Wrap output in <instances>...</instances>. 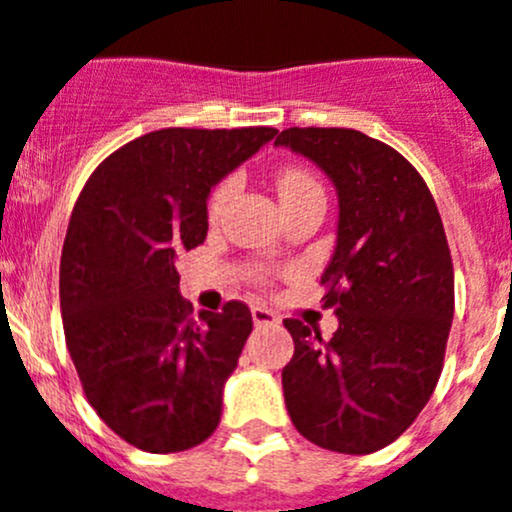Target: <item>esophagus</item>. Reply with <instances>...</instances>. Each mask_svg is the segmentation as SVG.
Segmentation results:
<instances>
[{
  "label": "esophagus",
  "mask_w": 512,
  "mask_h": 512,
  "mask_svg": "<svg viewBox=\"0 0 512 512\" xmlns=\"http://www.w3.org/2000/svg\"><path fill=\"white\" fill-rule=\"evenodd\" d=\"M252 321H255V326H278L280 318L278 313H272L270 308H265V305H252Z\"/></svg>",
  "instance_id": "obj_1"
}]
</instances>
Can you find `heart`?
<instances>
[{
  "label": "heart",
  "mask_w": 512,
  "mask_h": 512,
  "mask_svg": "<svg viewBox=\"0 0 512 512\" xmlns=\"http://www.w3.org/2000/svg\"><path fill=\"white\" fill-rule=\"evenodd\" d=\"M234 191V181H222V184L214 189L212 199H209V214L212 217H217L219 212H222V207L227 204V199L232 197ZM308 191H321V186H318V181L313 179L310 174H305V171H285L283 176L278 179V194H280V202H285V199H295L300 197V194H308Z\"/></svg>",
  "instance_id": "b5f03b06"
}]
</instances>
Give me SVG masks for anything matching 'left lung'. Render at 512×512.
<instances>
[{
  "instance_id": "8db88e82",
  "label": "left lung",
  "mask_w": 512,
  "mask_h": 512,
  "mask_svg": "<svg viewBox=\"0 0 512 512\" xmlns=\"http://www.w3.org/2000/svg\"><path fill=\"white\" fill-rule=\"evenodd\" d=\"M313 161L338 194L321 283L338 331L288 318L283 369L295 429L323 450L369 455L419 417L442 374L455 272L427 184L399 151L353 128H288L275 138Z\"/></svg>"
}]
</instances>
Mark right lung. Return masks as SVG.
<instances>
[{"label": "right lung", "mask_w": 512, "mask_h": 512, "mask_svg": "<svg viewBox=\"0 0 512 512\" xmlns=\"http://www.w3.org/2000/svg\"><path fill=\"white\" fill-rule=\"evenodd\" d=\"M275 128H164L111 154L80 191L60 257V310L90 407L118 437L166 455L212 437L252 313L179 293L176 257L207 237L209 191Z\"/></svg>", "instance_id": "1"}]
</instances>
